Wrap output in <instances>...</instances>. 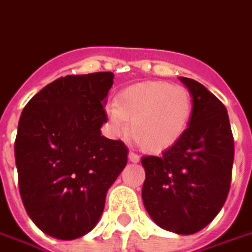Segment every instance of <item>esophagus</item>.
Here are the masks:
<instances>
[{
    "instance_id": "obj_1",
    "label": "esophagus",
    "mask_w": 252,
    "mask_h": 252,
    "mask_svg": "<svg viewBox=\"0 0 252 252\" xmlns=\"http://www.w3.org/2000/svg\"><path fill=\"white\" fill-rule=\"evenodd\" d=\"M129 160L133 163H137L140 160V158H138V155H136L134 152H129Z\"/></svg>"
}]
</instances>
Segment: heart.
Masks as SVG:
<instances>
[{
	"label": "heart",
	"instance_id": "b5f03b06",
	"mask_svg": "<svg viewBox=\"0 0 252 252\" xmlns=\"http://www.w3.org/2000/svg\"><path fill=\"white\" fill-rule=\"evenodd\" d=\"M193 100L180 85L155 81L130 86L107 109L116 136L126 134L147 152H162L176 145L188 129Z\"/></svg>",
	"mask_w": 252,
	"mask_h": 252
}]
</instances>
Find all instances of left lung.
<instances>
[{"label":"left lung","instance_id":"1","mask_svg":"<svg viewBox=\"0 0 252 252\" xmlns=\"http://www.w3.org/2000/svg\"><path fill=\"white\" fill-rule=\"evenodd\" d=\"M193 100L188 129L160 156H143V202L160 228L192 235L207 226L228 197L235 143L225 105L202 83L180 76Z\"/></svg>","mask_w":252,"mask_h":252}]
</instances>
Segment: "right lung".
<instances>
[{"label":"right lung","instance_id":"add662e5","mask_svg":"<svg viewBox=\"0 0 252 252\" xmlns=\"http://www.w3.org/2000/svg\"><path fill=\"white\" fill-rule=\"evenodd\" d=\"M112 72L62 76L24 107L15 141L24 209L43 233L60 240L86 235L127 163L121 140L101 136Z\"/></svg>","mask_w":252,"mask_h":252}]
</instances>
